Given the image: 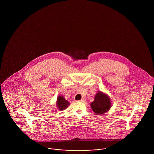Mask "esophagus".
Returning <instances> with one entry per match:
<instances>
[{"label":"esophagus","instance_id":"obj_1","mask_svg":"<svg viewBox=\"0 0 154 154\" xmlns=\"http://www.w3.org/2000/svg\"><path fill=\"white\" fill-rule=\"evenodd\" d=\"M78 102H85V99L83 98V99H81L80 100H79Z\"/></svg>","mask_w":154,"mask_h":154}]
</instances>
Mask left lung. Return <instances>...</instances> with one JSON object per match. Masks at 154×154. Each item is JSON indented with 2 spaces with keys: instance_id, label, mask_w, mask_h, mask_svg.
Instances as JSON below:
<instances>
[{
  "instance_id": "8db88e82",
  "label": "left lung",
  "mask_w": 154,
  "mask_h": 154,
  "mask_svg": "<svg viewBox=\"0 0 154 154\" xmlns=\"http://www.w3.org/2000/svg\"><path fill=\"white\" fill-rule=\"evenodd\" d=\"M111 106V101L109 96L102 91H99L96 94L94 101L91 103V109L97 115H101L108 112Z\"/></svg>"
}]
</instances>
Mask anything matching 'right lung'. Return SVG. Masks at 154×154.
<instances>
[{
  "label": "right lung",
  "instance_id": "add662e5",
  "mask_svg": "<svg viewBox=\"0 0 154 154\" xmlns=\"http://www.w3.org/2000/svg\"><path fill=\"white\" fill-rule=\"evenodd\" d=\"M70 105V103L66 100L63 96H59L57 99L56 106L60 111L66 110L67 107Z\"/></svg>",
  "mask_w": 154,
  "mask_h": 154
}]
</instances>
